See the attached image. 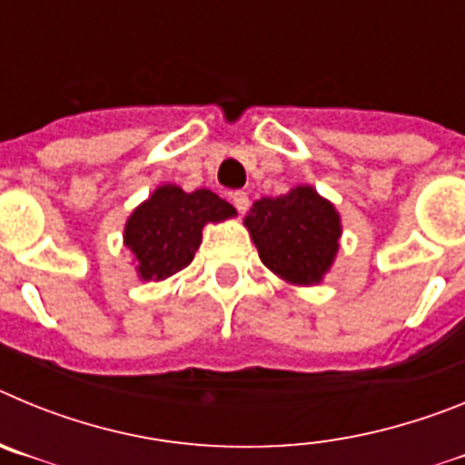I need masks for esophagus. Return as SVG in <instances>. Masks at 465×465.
<instances>
[{
  "label": "esophagus",
  "mask_w": 465,
  "mask_h": 465,
  "mask_svg": "<svg viewBox=\"0 0 465 465\" xmlns=\"http://www.w3.org/2000/svg\"><path fill=\"white\" fill-rule=\"evenodd\" d=\"M230 200H232V204H235V209L240 213H244L246 209H249V195H246L244 191H235L230 193Z\"/></svg>",
  "instance_id": "34e87169"
}]
</instances>
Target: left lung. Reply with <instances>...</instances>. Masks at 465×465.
I'll list each match as a JSON object with an SVG mask.
<instances>
[{"mask_svg":"<svg viewBox=\"0 0 465 465\" xmlns=\"http://www.w3.org/2000/svg\"><path fill=\"white\" fill-rule=\"evenodd\" d=\"M244 225L262 265L293 286L322 283L342 237L340 212L310 183L293 186L286 195L256 200Z\"/></svg>","mask_w":465,"mask_h":465,"instance_id":"8db88e82","label":"left lung"}]
</instances>
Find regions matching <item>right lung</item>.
<instances>
[{"label":"right lung","mask_w":465,"mask_h":465,"mask_svg":"<svg viewBox=\"0 0 465 465\" xmlns=\"http://www.w3.org/2000/svg\"><path fill=\"white\" fill-rule=\"evenodd\" d=\"M232 216L235 207L207 188L186 193L176 183H163L127 216L123 244L142 282H163L191 265L204 225Z\"/></svg>","instance_id":"obj_1"}]
</instances>
